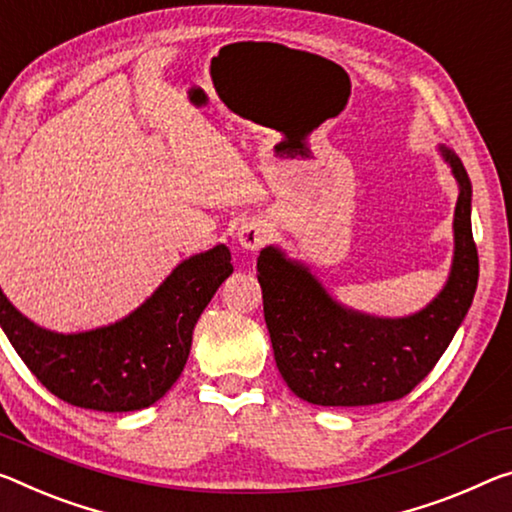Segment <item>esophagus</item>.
<instances>
[{"instance_id":"1","label":"esophagus","mask_w":512,"mask_h":512,"mask_svg":"<svg viewBox=\"0 0 512 512\" xmlns=\"http://www.w3.org/2000/svg\"><path fill=\"white\" fill-rule=\"evenodd\" d=\"M237 239L246 250H259L266 243V239H269V225L259 221V218H250V221L239 227Z\"/></svg>"}]
</instances>
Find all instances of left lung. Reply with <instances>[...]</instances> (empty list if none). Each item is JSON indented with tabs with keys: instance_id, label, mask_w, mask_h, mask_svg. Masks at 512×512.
Returning <instances> with one entry per match:
<instances>
[{
	"instance_id": "obj_1",
	"label": "left lung",
	"mask_w": 512,
	"mask_h": 512,
	"mask_svg": "<svg viewBox=\"0 0 512 512\" xmlns=\"http://www.w3.org/2000/svg\"><path fill=\"white\" fill-rule=\"evenodd\" d=\"M440 150L460 184L453 218L456 253L449 282L426 310L405 319L346 310L278 248L259 253L257 280L275 364L303 401L373 405L403 399L431 373L465 319L478 282L472 184L456 154Z\"/></svg>"
}]
</instances>
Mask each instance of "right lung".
<instances>
[{"mask_svg":"<svg viewBox=\"0 0 512 512\" xmlns=\"http://www.w3.org/2000/svg\"><path fill=\"white\" fill-rule=\"evenodd\" d=\"M223 243L193 255L123 321L75 335L38 328L0 289V326L31 373L77 408L132 412L157 403L189 358L193 326L230 275Z\"/></svg>","mask_w":512,"mask_h":512,"instance_id":"right-lung-1","label":"right lung"}]
</instances>
